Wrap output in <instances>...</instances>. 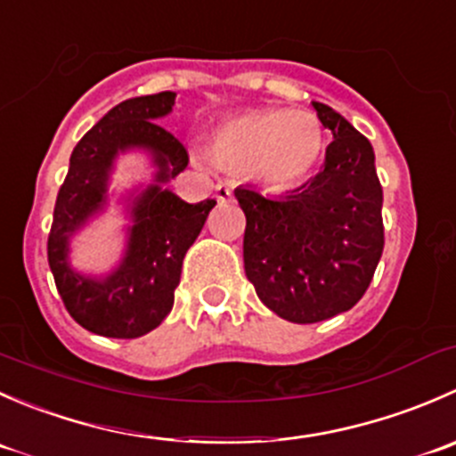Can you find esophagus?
<instances>
[{
	"label": "esophagus",
	"mask_w": 456,
	"mask_h": 456,
	"mask_svg": "<svg viewBox=\"0 0 456 456\" xmlns=\"http://www.w3.org/2000/svg\"><path fill=\"white\" fill-rule=\"evenodd\" d=\"M214 196H216V200H218V202H229L233 199V191H232V187H229V185H223V183H218V185L214 187Z\"/></svg>",
	"instance_id": "obj_1"
}]
</instances>
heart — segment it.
Instances as JSON below:
<instances>
[{
	"instance_id": "1",
	"label": "heart",
	"mask_w": 456,
	"mask_h": 456,
	"mask_svg": "<svg viewBox=\"0 0 456 456\" xmlns=\"http://www.w3.org/2000/svg\"><path fill=\"white\" fill-rule=\"evenodd\" d=\"M209 145L223 167L254 172L269 187H289L305 181L320 163L324 127L305 110H242L216 123Z\"/></svg>"
}]
</instances>
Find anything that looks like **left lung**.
Masks as SVG:
<instances>
[{"label": "left lung", "mask_w": 456, "mask_h": 456, "mask_svg": "<svg viewBox=\"0 0 456 456\" xmlns=\"http://www.w3.org/2000/svg\"><path fill=\"white\" fill-rule=\"evenodd\" d=\"M314 108L333 132L315 178L284 199L249 187L233 191L247 216V278L273 314L296 324L353 309L384 251L372 145L333 108L317 101Z\"/></svg>", "instance_id": "obj_1"}]
</instances>
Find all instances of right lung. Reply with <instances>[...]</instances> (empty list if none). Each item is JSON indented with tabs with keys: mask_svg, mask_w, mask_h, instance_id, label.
<instances>
[{
	"mask_svg": "<svg viewBox=\"0 0 456 456\" xmlns=\"http://www.w3.org/2000/svg\"><path fill=\"white\" fill-rule=\"evenodd\" d=\"M174 96V92L136 96L110 110L72 150L66 181L54 202L48 233L54 284L72 320L103 338H141L167 317L174 289L181 282L183 257L216 205L214 199L190 205L160 187L190 163L185 145L156 123L172 112ZM127 146L152 151L159 167L157 183L137 200L135 227L122 266L103 281L84 279L67 265V240L102 206L113 156Z\"/></svg>",
	"mask_w": 456,
	"mask_h": 456,
	"instance_id": "right-lung-1",
	"label": "right lung"
}]
</instances>
